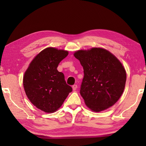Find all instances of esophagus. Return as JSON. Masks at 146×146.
Segmentation results:
<instances>
[{
    "label": "esophagus",
    "mask_w": 146,
    "mask_h": 146,
    "mask_svg": "<svg viewBox=\"0 0 146 146\" xmlns=\"http://www.w3.org/2000/svg\"><path fill=\"white\" fill-rule=\"evenodd\" d=\"M72 88H73V90L75 91V90H76V89H77V85L74 84V85L72 86Z\"/></svg>",
    "instance_id": "esophagus-1"
}]
</instances>
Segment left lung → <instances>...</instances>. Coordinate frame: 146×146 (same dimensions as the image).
<instances>
[{"instance_id":"obj_1","label":"left lung","mask_w":146,"mask_h":146,"mask_svg":"<svg viewBox=\"0 0 146 146\" xmlns=\"http://www.w3.org/2000/svg\"><path fill=\"white\" fill-rule=\"evenodd\" d=\"M73 55L83 67L80 93L86 106L95 112L113 106L122 96L126 82V71L121 62L102 48L80 49Z\"/></svg>"}]
</instances>
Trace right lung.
I'll use <instances>...</instances> for the list:
<instances>
[{"instance_id":"1","label":"right lung","mask_w":146,"mask_h":146,"mask_svg":"<svg viewBox=\"0 0 146 146\" xmlns=\"http://www.w3.org/2000/svg\"><path fill=\"white\" fill-rule=\"evenodd\" d=\"M68 53L64 49L46 48L35 56L24 73L23 86L27 97L44 112L56 111L72 91L64 74L56 69Z\"/></svg>"}]
</instances>
